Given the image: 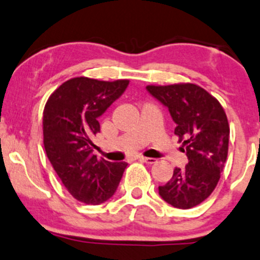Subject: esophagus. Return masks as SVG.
Listing matches in <instances>:
<instances>
[{"label": "esophagus", "instance_id": "esophagus-1", "mask_svg": "<svg viewBox=\"0 0 260 260\" xmlns=\"http://www.w3.org/2000/svg\"><path fill=\"white\" fill-rule=\"evenodd\" d=\"M139 160H142V162L144 163H148V165H154V163H157V159L148 157H139Z\"/></svg>", "mask_w": 260, "mask_h": 260}]
</instances>
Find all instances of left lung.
<instances>
[{
    "label": "left lung",
    "mask_w": 260,
    "mask_h": 260,
    "mask_svg": "<svg viewBox=\"0 0 260 260\" xmlns=\"http://www.w3.org/2000/svg\"><path fill=\"white\" fill-rule=\"evenodd\" d=\"M147 89L168 108L176 122L185 168H176L159 194L171 206L189 209L212 194L228 155L229 123L219 101L194 83L149 84Z\"/></svg>",
    "instance_id": "8db88e82"
}]
</instances>
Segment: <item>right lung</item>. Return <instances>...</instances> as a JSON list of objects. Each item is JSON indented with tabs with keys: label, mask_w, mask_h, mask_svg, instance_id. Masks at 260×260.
Returning <instances> with one entry per match:
<instances>
[{
	"label": "right lung",
	"mask_w": 260,
	"mask_h": 260,
	"mask_svg": "<svg viewBox=\"0 0 260 260\" xmlns=\"http://www.w3.org/2000/svg\"><path fill=\"white\" fill-rule=\"evenodd\" d=\"M128 80L88 77L66 81L43 109V146L57 176L77 201L101 204L116 192L127 163H112L92 154L100 132L98 117L123 94Z\"/></svg>",
	"instance_id": "1"
}]
</instances>
